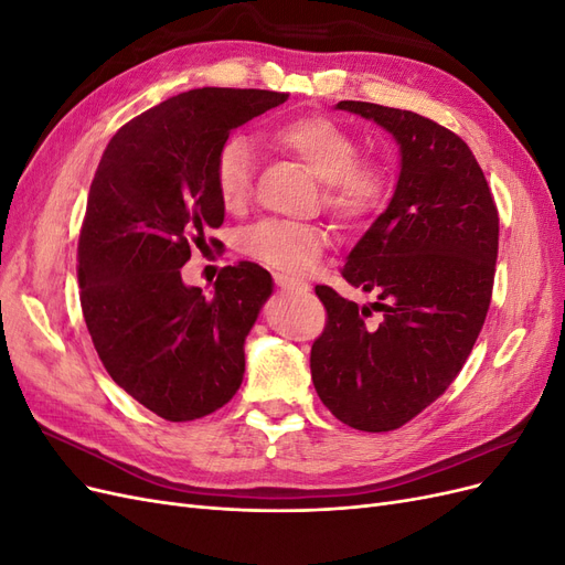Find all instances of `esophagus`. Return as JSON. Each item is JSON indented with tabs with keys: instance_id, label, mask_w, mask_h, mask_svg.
Here are the masks:
<instances>
[{
	"instance_id": "esophagus-1",
	"label": "esophagus",
	"mask_w": 565,
	"mask_h": 565,
	"mask_svg": "<svg viewBox=\"0 0 565 565\" xmlns=\"http://www.w3.org/2000/svg\"><path fill=\"white\" fill-rule=\"evenodd\" d=\"M273 280H276V285L282 287V289H301L303 287V282L285 276V273H276V276H273Z\"/></svg>"
}]
</instances>
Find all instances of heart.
<instances>
[{
    "instance_id": "obj_1",
    "label": "heart",
    "mask_w": 565,
    "mask_h": 565,
    "mask_svg": "<svg viewBox=\"0 0 565 565\" xmlns=\"http://www.w3.org/2000/svg\"><path fill=\"white\" fill-rule=\"evenodd\" d=\"M268 139L299 158L322 181V202L341 221H361L377 212L388 198V167L374 158H358L355 136L324 115H301L268 131ZM254 150L243 134H235L218 148L214 183L228 210L249 198ZM328 243L322 228L292 221L266 218L243 235V249L259 264L301 276L311 270Z\"/></svg>"
}]
</instances>
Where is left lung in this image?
I'll list each match as a JSON object with an SVG mask.
<instances>
[{
  "instance_id": "obj_1",
  "label": "left lung",
  "mask_w": 565,
  "mask_h": 565,
  "mask_svg": "<svg viewBox=\"0 0 565 565\" xmlns=\"http://www.w3.org/2000/svg\"><path fill=\"white\" fill-rule=\"evenodd\" d=\"M386 129L401 172L386 210L341 268L367 295H316L328 328L313 341L311 377L330 413L358 431H393L459 374L490 306L500 216L469 146L413 110L339 100Z\"/></svg>"
}]
</instances>
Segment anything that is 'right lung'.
I'll use <instances>...</instances> for the list:
<instances>
[{
  "label": "right lung",
  "instance_id": "add662e5",
  "mask_svg": "<svg viewBox=\"0 0 565 565\" xmlns=\"http://www.w3.org/2000/svg\"><path fill=\"white\" fill-rule=\"evenodd\" d=\"M285 100L264 89L185 92L134 117L98 162L77 247L82 313L113 382L162 419H200L243 384L270 273L226 266L207 297L181 268L193 243L224 224L218 148Z\"/></svg>",
  "mask_w": 565,
  "mask_h": 565
}]
</instances>
